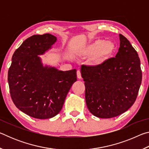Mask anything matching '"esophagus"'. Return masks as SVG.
<instances>
[{"mask_svg": "<svg viewBox=\"0 0 149 149\" xmlns=\"http://www.w3.org/2000/svg\"><path fill=\"white\" fill-rule=\"evenodd\" d=\"M77 76L78 79H81V72L79 70H77Z\"/></svg>", "mask_w": 149, "mask_h": 149, "instance_id": "34e87169", "label": "esophagus"}]
</instances>
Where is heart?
Listing matches in <instances>:
<instances>
[{"label":"heart","mask_w":149,"mask_h":149,"mask_svg":"<svg viewBox=\"0 0 149 149\" xmlns=\"http://www.w3.org/2000/svg\"><path fill=\"white\" fill-rule=\"evenodd\" d=\"M114 50V45L110 41H106L104 39H99L83 48L80 55L84 57L94 56L96 63L104 61Z\"/></svg>","instance_id":"obj_1"}]
</instances>
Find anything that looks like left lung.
<instances>
[{"instance_id": "obj_1", "label": "left lung", "mask_w": 149, "mask_h": 149, "mask_svg": "<svg viewBox=\"0 0 149 149\" xmlns=\"http://www.w3.org/2000/svg\"><path fill=\"white\" fill-rule=\"evenodd\" d=\"M114 58L97 65H82L85 101L90 112L100 118L123 114L134 104L142 81L140 59L130 41L122 34Z\"/></svg>"}]
</instances>
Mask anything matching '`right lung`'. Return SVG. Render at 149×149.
<instances>
[{"label":"right lung","instance_id":"add662e5","mask_svg":"<svg viewBox=\"0 0 149 149\" xmlns=\"http://www.w3.org/2000/svg\"><path fill=\"white\" fill-rule=\"evenodd\" d=\"M56 40L49 33L27 38L14 52L8 72L12 101L22 112L37 119L58 114L77 81L75 69L64 72L42 65L38 55L51 49Z\"/></svg>","mask_w":149,"mask_h":149}]
</instances>
